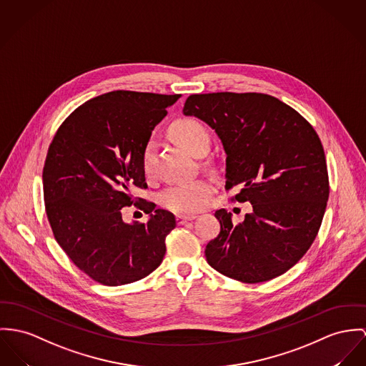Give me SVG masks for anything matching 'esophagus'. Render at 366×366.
Listing matches in <instances>:
<instances>
[{
	"label": "esophagus",
	"mask_w": 366,
	"mask_h": 366,
	"mask_svg": "<svg viewBox=\"0 0 366 366\" xmlns=\"http://www.w3.org/2000/svg\"><path fill=\"white\" fill-rule=\"evenodd\" d=\"M197 216L194 214H178L177 216V223L178 224H185L187 222H191V220H195Z\"/></svg>",
	"instance_id": "34e87169"
}]
</instances>
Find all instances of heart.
Wrapping results in <instances>:
<instances>
[{"mask_svg":"<svg viewBox=\"0 0 366 366\" xmlns=\"http://www.w3.org/2000/svg\"><path fill=\"white\" fill-rule=\"evenodd\" d=\"M171 135L191 150L195 156L207 153L210 147V134L207 128L192 118L178 119L171 127ZM156 153V143L153 139L147 141L142 150V169L144 174H150L153 169ZM213 192L212 181L199 178L194 181L177 182L167 187L162 195L160 203L177 213H194L206 207L209 197Z\"/></svg>","mask_w":366,"mask_h":366,"instance_id":"b5f03b06","label":"heart"}]
</instances>
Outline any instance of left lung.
<instances>
[{"mask_svg": "<svg viewBox=\"0 0 366 366\" xmlns=\"http://www.w3.org/2000/svg\"><path fill=\"white\" fill-rule=\"evenodd\" d=\"M185 115L204 121L225 154V189L251 202L239 224L214 213L220 234L206 245L207 263L238 282H267L290 270L310 249L329 199L325 150L310 122L263 93L191 94Z\"/></svg>", "mask_w": 366, "mask_h": 366, "instance_id": "8db88e82", "label": "left lung"}]
</instances>
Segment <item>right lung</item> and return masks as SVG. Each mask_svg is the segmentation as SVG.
Listing matches in <instances>:
<instances>
[{"label":"right lung","mask_w":366,"mask_h":366,"mask_svg":"<svg viewBox=\"0 0 366 366\" xmlns=\"http://www.w3.org/2000/svg\"><path fill=\"white\" fill-rule=\"evenodd\" d=\"M179 96L129 90L97 96L61 124L49 147L47 219L59 247L94 282H138L163 262L175 217L134 191L147 188L142 150ZM131 204L149 214L147 224L123 223L120 209Z\"/></svg>","instance_id":"1"}]
</instances>
